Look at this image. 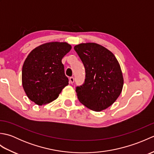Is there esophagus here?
Returning <instances> with one entry per match:
<instances>
[{"instance_id": "esophagus-1", "label": "esophagus", "mask_w": 154, "mask_h": 154, "mask_svg": "<svg viewBox=\"0 0 154 154\" xmlns=\"http://www.w3.org/2000/svg\"><path fill=\"white\" fill-rule=\"evenodd\" d=\"M69 83L71 84H73L74 83V77H71L69 78Z\"/></svg>"}]
</instances>
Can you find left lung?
Returning <instances> with one entry per match:
<instances>
[{
    "mask_svg": "<svg viewBox=\"0 0 154 154\" xmlns=\"http://www.w3.org/2000/svg\"><path fill=\"white\" fill-rule=\"evenodd\" d=\"M85 69V79L76 87L80 103L94 111H101L115 102L122 91L123 77L114 55L95 43L74 47Z\"/></svg>",
    "mask_w": 154,
    "mask_h": 154,
    "instance_id": "left-lung-1",
    "label": "left lung"
}]
</instances>
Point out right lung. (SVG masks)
Segmentation results:
<instances>
[{"mask_svg": "<svg viewBox=\"0 0 154 154\" xmlns=\"http://www.w3.org/2000/svg\"><path fill=\"white\" fill-rule=\"evenodd\" d=\"M71 49L66 42H50L29 54L22 71V86L29 99L42 105L57 99L69 84L61 60Z\"/></svg>", "mask_w": 154, "mask_h": 154, "instance_id": "1", "label": "right lung"}]
</instances>
